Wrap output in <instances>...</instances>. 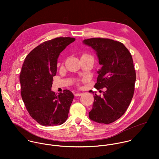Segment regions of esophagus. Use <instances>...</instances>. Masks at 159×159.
<instances>
[{
	"mask_svg": "<svg viewBox=\"0 0 159 159\" xmlns=\"http://www.w3.org/2000/svg\"><path fill=\"white\" fill-rule=\"evenodd\" d=\"M74 95H75V96L77 97V96H81V95H82V94H81V93H75Z\"/></svg>",
	"mask_w": 159,
	"mask_h": 159,
	"instance_id": "esophagus-1",
	"label": "esophagus"
}]
</instances>
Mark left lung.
<instances>
[{
    "instance_id": "obj_1",
    "label": "left lung",
    "mask_w": 159,
    "mask_h": 159,
    "mask_svg": "<svg viewBox=\"0 0 159 159\" xmlns=\"http://www.w3.org/2000/svg\"><path fill=\"white\" fill-rule=\"evenodd\" d=\"M83 43L95 51L102 65L95 88H106L102 98L95 94L89 118L98 123H112L123 115L133 96L136 72L131 55L123 43L110 39L90 38Z\"/></svg>"
}]
</instances>
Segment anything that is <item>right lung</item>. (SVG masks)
I'll return each mask as SVG.
<instances>
[{"mask_svg": "<svg viewBox=\"0 0 159 159\" xmlns=\"http://www.w3.org/2000/svg\"><path fill=\"white\" fill-rule=\"evenodd\" d=\"M75 40L60 37L44 41L26 57L19 76L21 96L30 116L45 126L60 125L68 118L74 94L52 90L60 53Z\"/></svg>", "mask_w": 159, "mask_h": 159, "instance_id": "right-lung-1", "label": "right lung"}]
</instances>
